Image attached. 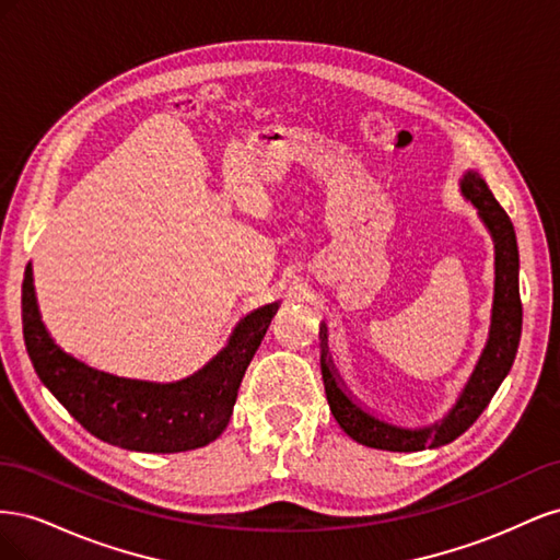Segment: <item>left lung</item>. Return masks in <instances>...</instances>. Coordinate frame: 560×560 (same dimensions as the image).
<instances>
[{
  "label": "left lung",
  "instance_id": "obj_1",
  "mask_svg": "<svg viewBox=\"0 0 560 560\" xmlns=\"http://www.w3.org/2000/svg\"><path fill=\"white\" fill-rule=\"evenodd\" d=\"M460 189L474 206H477L483 224L493 233L495 241V306L493 329H490L488 346L477 364V371H474L465 387L463 397L457 399L453 411L444 420H439L434 425L422 430H401L364 413L360 406L343 393L341 385L336 381L331 360H327V348L322 343L319 369L322 381H325L329 409L338 425H341V430L348 436H352L358 444L381 451L411 453L453 442V439L469 430V425H474V420L483 413L488 401L493 399L495 389L500 387L504 376L510 374V369L514 364L523 322L518 294V245L514 224L479 173H465V177L460 179ZM325 336L327 334L322 331V338Z\"/></svg>",
  "mask_w": 560,
  "mask_h": 560
}]
</instances>
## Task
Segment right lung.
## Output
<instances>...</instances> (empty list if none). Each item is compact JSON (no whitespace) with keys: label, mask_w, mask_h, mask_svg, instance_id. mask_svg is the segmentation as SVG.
Masks as SVG:
<instances>
[{"label":"right lung","mask_w":560,"mask_h":560,"mask_svg":"<svg viewBox=\"0 0 560 560\" xmlns=\"http://www.w3.org/2000/svg\"><path fill=\"white\" fill-rule=\"evenodd\" d=\"M276 308L270 303L247 315L229 346L191 378L159 385L109 376L62 352L42 325L30 264L23 278V336L42 383L93 436L140 453L191 451L224 432Z\"/></svg>","instance_id":"obj_1"}]
</instances>
